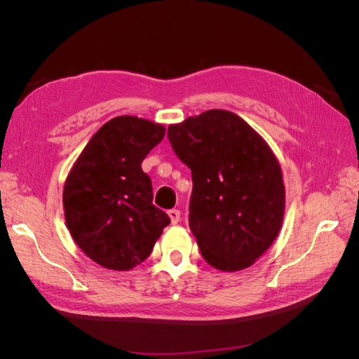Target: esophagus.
<instances>
[{"mask_svg": "<svg viewBox=\"0 0 359 359\" xmlns=\"http://www.w3.org/2000/svg\"><path fill=\"white\" fill-rule=\"evenodd\" d=\"M168 215L170 217V222H172V224H177L178 222H180V219H181V212H180V210H169L168 211Z\"/></svg>", "mask_w": 359, "mask_h": 359, "instance_id": "esophagus-1", "label": "esophagus"}]
</instances>
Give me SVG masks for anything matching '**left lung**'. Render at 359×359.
<instances>
[{"instance_id":"8db88e82","label":"left lung","mask_w":359,"mask_h":359,"mask_svg":"<svg viewBox=\"0 0 359 359\" xmlns=\"http://www.w3.org/2000/svg\"><path fill=\"white\" fill-rule=\"evenodd\" d=\"M191 170L189 224L203 259L220 271L255 264L274 243L285 215L281 169L265 140L243 118L222 109L168 128Z\"/></svg>"}]
</instances>
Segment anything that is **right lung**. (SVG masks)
Listing matches in <instances>:
<instances>
[{
    "mask_svg": "<svg viewBox=\"0 0 359 359\" xmlns=\"http://www.w3.org/2000/svg\"><path fill=\"white\" fill-rule=\"evenodd\" d=\"M165 127L123 115L100 127L66 180L64 214L82 252L107 269L128 271L149 256L170 223L153 203V184L142 161Z\"/></svg>",
    "mask_w": 359,
    "mask_h": 359,
    "instance_id": "1",
    "label": "right lung"
}]
</instances>
